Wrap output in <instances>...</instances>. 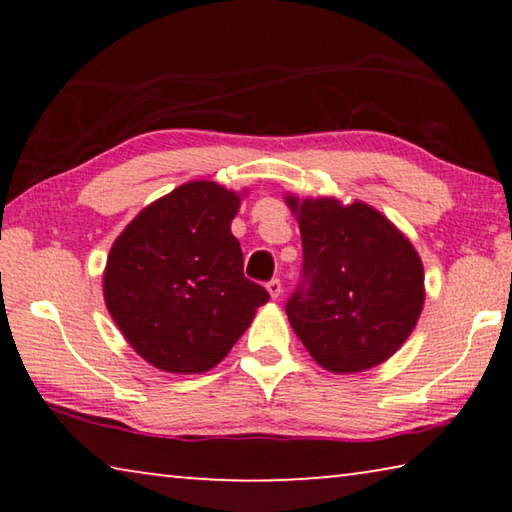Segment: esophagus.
Returning a JSON list of instances; mask_svg holds the SVG:
<instances>
[{
	"label": "esophagus",
	"mask_w": 512,
	"mask_h": 512,
	"mask_svg": "<svg viewBox=\"0 0 512 512\" xmlns=\"http://www.w3.org/2000/svg\"><path fill=\"white\" fill-rule=\"evenodd\" d=\"M266 289H268V293H271V298L277 300V298H280V293H282V282L277 280V277H273V280L266 284Z\"/></svg>",
	"instance_id": "1"
}]
</instances>
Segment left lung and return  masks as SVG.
Instances as JSON below:
<instances>
[{
	"mask_svg": "<svg viewBox=\"0 0 512 512\" xmlns=\"http://www.w3.org/2000/svg\"><path fill=\"white\" fill-rule=\"evenodd\" d=\"M298 219L302 287L289 323L318 366L354 375L402 348L424 307V266L409 237L375 207L334 196H284Z\"/></svg>",
	"mask_w": 512,
	"mask_h": 512,
	"instance_id": "left-lung-1",
	"label": "left lung"
}]
</instances>
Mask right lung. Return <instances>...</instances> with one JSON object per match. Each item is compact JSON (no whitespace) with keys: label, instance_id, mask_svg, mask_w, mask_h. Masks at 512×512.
Returning <instances> with one entry per match:
<instances>
[{"label":"right lung","instance_id":"obj_1","mask_svg":"<svg viewBox=\"0 0 512 512\" xmlns=\"http://www.w3.org/2000/svg\"><path fill=\"white\" fill-rule=\"evenodd\" d=\"M241 196L214 180H192L146 205L112 244L103 300L153 368L212 370L268 302L266 289L244 277L230 230Z\"/></svg>","mask_w":512,"mask_h":512}]
</instances>
